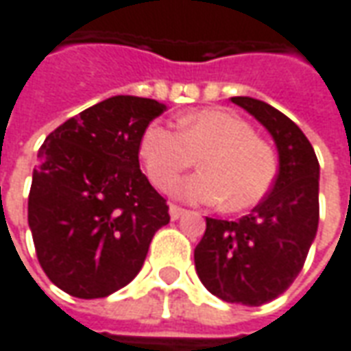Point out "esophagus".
I'll list each match as a JSON object with an SVG mask.
<instances>
[{
	"instance_id": "esophagus-1",
	"label": "esophagus",
	"mask_w": 351,
	"mask_h": 351,
	"mask_svg": "<svg viewBox=\"0 0 351 351\" xmlns=\"http://www.w3.org/2000/svg\"><path fill=\"white\" fill-rule=\"evenodd\" d=\"M184 213H186V209H182V207L175 206V204H171V206H169V215H171V219H173V221L180 219V217L184 215Z\"/></svg>"
}]
</instances>
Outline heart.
<instances>
[{"instance_id": "obj_1", "label": "heart", "mask_w": 351, "mask_h": 351, "mask_svg": "<svg viewBox=\"0 0 351 351\" xmlns=\"http://www.w3.org/2000/svg\"><path fill=\"white\" fill-rule=\"evenodd\" d=\"M140 157L149 180L167 190L202 157L204 171L173 188L194 204H223L230 211L257 206L276 176L271 145L254 134L244 119L223 109H204L180 119V130L152 123L140 140Z\"/></svg>"}]
</instances>
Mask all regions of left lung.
I'll list each match as a JSON object with an SVG mask.
<instances>
[{
    "label": "left lung",
    "mask_w": 351,
    "mask_h": 351,
    "mask_svg": "<svg viewBox=\"0 0 351 351\" xmlns=\"http://www.w3.org/2000/svg\"><path fill=\"white\" fill-rule=\"evenodd\" d=\"M269 130L278 149L271 192L238 221L206 217L194 250L195 273L223 302L263 306L300 275L319 226V161L285 113L254 97H230Z\"/></svg>",
    "instance_id": "left-lung-1"
}]
</instances>
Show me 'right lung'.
Wrapping results in <instances>:
<instances>
[{"instance_id":"1","label":"right lung","mask_w":351,"mask_h":351,"mask_svg":"<svg viewBox=\"0 0 351 351\" xmlns=\"http://www.w3.org/2000/svg\"><path fill=\"white\" fill-rule=\"evenodd\" d=\"M167 107L113 95L57 126L38 152L28 226L47 278L63 292L106 298L144 265L169 206L140 171V140Z\"/></svg>"}]
</instances>
